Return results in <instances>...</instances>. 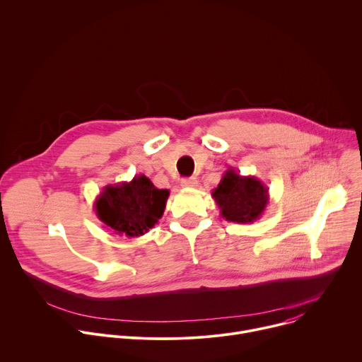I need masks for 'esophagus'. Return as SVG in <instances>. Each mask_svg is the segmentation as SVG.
Instances as JSON below:
<instances>
[{
  "mask_svg": "<svg viewBox=\"0 0 362 362\" xmlns=\"http://www.w3.org/2000/svg\"><path fill=\"white\" fill-rule=\"evenodd\" d=\"M197 186V180L196 177H187L182 180V187H187V189H193Z\"/></svg>",
  "mask_w": 362,
  "mask_h": 362,
  "instance_id": "esophagus-1",
  "label": "esophagus"
}]
</instances>
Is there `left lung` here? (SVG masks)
I'll return each instance as SVG.
<instances>
[{
  "mask_svg": "<svg viewBox=\"0 0 362 362\" xmlns=\"http://www.w3.org/2000/svg\"><path fill=\"white\" fill-rule=\"evenodd\" d=\"M221 216L228 222L253 223L265 212L269 203V189L255 176H242L229 168L218 187L214 189Z\"/></svg>",
  "mask_w": 362,
  "mask_h": 362,
  "instance_id": "obj_1",
  "label": "left lung"
}]
</instances>
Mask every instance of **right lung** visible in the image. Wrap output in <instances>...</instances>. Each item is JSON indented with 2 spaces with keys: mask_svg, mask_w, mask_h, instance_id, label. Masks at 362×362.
<instances>
[{
  "mask_svg": "<svg viewBox=\"0 0 362 362\" xmlns=\"http://www.w3.org/2000/svg\"><path fill=\"white\" fill-rule=\"evenodd\" d=\"M168 189H158L144 175L130 182L107 185L95 197L97 218L119 236L139 238L163 216Z\"/></svg>",
  "mask_w": 362,
  "mask_h": 362,
  "instance_id": "1",
  "label": "right lung"
}]
</instances>
